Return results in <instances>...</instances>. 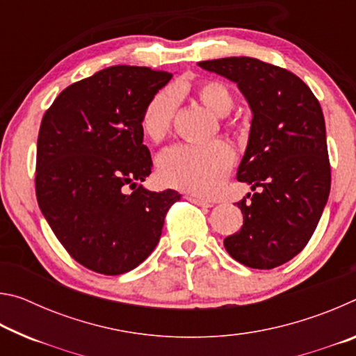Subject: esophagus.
Returning <instances> with one entry per match:
<instances>
[{
  "mask_svg": "<svg viewBox=\"0 0 356 356\" xmlns=\"http://www.w3.org/2000/svg\"><path fill=\"white\" fill-rule=\"evenodd\" d=\"M186 200H188L190 202H193V204H196V206H200V207H212V202H209V201H206V200H202V197H197V196H191V195H188V196H185Z\"/></svg>",
  "mask_w": 356,
  "mask_h": 356,
  "instance_id": "1",
  "label": "esophagus"
}]
</instances>
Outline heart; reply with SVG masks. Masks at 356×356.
Returning a JSON list of instances; mask_svg holds the SVG:
<instances>
[{"mask_svg":"<svg viewBox=\"0 0 356 356\" xmlns=\"http://www.w3.org/2000/svg\"><path fill=\"white\" fill-rule=\"evenodd\" d=\"M200 100L216 116L232 111L236 100L231 88L220 80H204L196 84ZM179 108L176 89L165 88L155 92L144 106L141 130L150 141L165 140L172 129ZM234 163V150L222 141L207 144H179L168 149L159 160V177L174 188L209 196L216 191Z\"/></svg>","mask_w":356,"mask_h":356,"instance_id":"b5f03b06","label":"heart"}]
</instances>
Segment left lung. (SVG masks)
<instances>
[{"mask_svg": "<svg viewBox=\"0 0 356 356\" xmlns=\"http://www.w3.org/2000/svg\"><path fill=\"white\" fill-rule=\"evenodd\" d=\"M197 64L236 81L252 111L237 179L261 190L236 202L243 226L225 238V248L246 267L275 268L308 245L330 195L331 168L321 104L292 72L254 58Z\"/></svg>", "mask_w": 356, "mask_h": 356, "instance_id": "obj_1", "label": "left lung"}]
</instances>
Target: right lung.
<instances>
[{
	"mask_svg": "<svg viewBox=\"0 0 356 356\" xmlns=\"http://www.w3.org/2000/svg\"><path fill=\"white\" fill-rule=\"evenodd\" d=\"M171 76L113 65L65 88L42 118L39 207L70 257L95 273L122 275L138 267L180 200L174 190L155 193L138 185L152 170L141 114Z\"/></svg>",
	"mask_w": 356,
	"mask_h": 356,
	"instance_id": "add662e5",
	"label": "right lung"
}]
</instances>
